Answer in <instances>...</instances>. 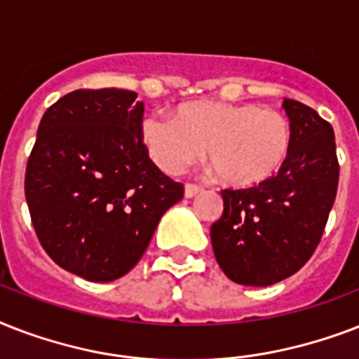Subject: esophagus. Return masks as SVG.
<instances>
[{
    "mask_svg": "<svg viewBox=\"0 0 359 359\" xmlns=\"http://www.w3.org/2000/svg\"><path fill=\"white\" fill-rule=\"evenodd\" d=\"M199 191H201V186H197V184H186L184 186V197H186V199H191V197H196Z\"/></svg>",
    "mask_w": 359,
    "mask_h": 359,
    "instance_id": "esophagus-1",
    "label": "esophagus"
}]
</instances>
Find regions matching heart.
Wrapping results in <instances>:
<instances>
[{
    "instance_id": "1",
    "label": "heart",
    "mask_w": 359,
    "mask_h": 359,
    "mask_svg": "<svg viewBox=\"0 0 359 359\" xmlns=\"http://www.w3.org/2000/svg\"><path fill=\"white\" fill-rule=\"evenodd\" d=\"M141 137L163 173H182L205 149L225 184L250 188L283 169L292 147V126L278 109L199 100L180 104L173 121L147 117Z\"/></svg>"
}]
</instances>
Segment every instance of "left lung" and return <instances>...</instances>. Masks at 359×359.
Instances as JSON below:
<instances>
[{"label":"left lung","mask_w":359,"mask_h":359,"mask_svg":"<svg viewBox=\"0 0 359 359\" xmlns=\"http://www.w3.org/2000/svg\"><path fill=\"white\" fill-rule=\"evenodd\" d=\"M292 147L273 179L224 190V214L210 227L219 268L231 281L268 287L300 270L320 242L334 207L339 163L332 124L309 106L283 100Z\"/></svg>","instance_id":"obj_1"}]
</instances>
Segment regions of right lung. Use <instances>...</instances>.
Segmentation results:
<instances>
[{
  "label": "right lung",
  "mask_w": 359,
  "mask_h": 359,
  "mask_svg": "<svg viewBox=\"0 0 359 359\" xmlns=\"http://www.w3.org/2000/svg\"><path fill=\"white\" fill-rule=\"evenodd\" d=\"M126 89H80L46 109L25 169V201L53 262L87 281L137 264L182 184L141 141L143 102Z\"/></svg>",
  "instance_id": "1"
}]
</instances>
